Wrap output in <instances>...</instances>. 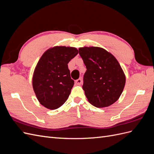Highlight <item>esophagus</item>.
<instances>
[{"instance_id":"34e87169","label":"esophagus","mask_w":154,"mask_h":154,"mask_svg":"<svg viewBox=\"0 0 154 154\" xmlns=\"http://www.w3.org/2000/svg\"><path fill=\"white\" fill-rule=\"evenodd\" d=\"M75 83H76L77 85H81V84H82V80L81 78H79V79H78V80H76L75 81Z\"/></svg>"}]
</instances>
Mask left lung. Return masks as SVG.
Listing matches in <instances>:
<instances>
[{
  "label": "left lung",
  "mask_w": 154,
  "mask_h": 154,
  "mask_svg": "<svg viewBox=\"0 0 154 154\" xmlns=\"http://www.w3.org/2000/svg\"><path fill=\"white\" fill-rule=\"evenodd\" d=\"M78 51L87 68L82 88L88 102L97 108L112 105L122 94L126 82L117 59L99 47L80 48Z\"/></svg>",
  "instance_id": "1"
}]
</instances>
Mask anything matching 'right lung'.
Segmentation results:
<instances>
[{
    "label": "right lung",
    "instance_id": "add662e5",
    "mask_svg": "<svg viewBox=\"0 0 154 154\" xmlns=\"http://www.w3.org/2000/svg\"><path fill=\"white\" fill-rule=\"evenodd\" d=\"M78 53L75 48L54 46L45 51L37 63L32 88L37 100L45 108L57 109L67 101L74 83L67 64Z\"/></svg>",
    "mask_w": 154,
    "mask_h": 154
}]
</instances>
